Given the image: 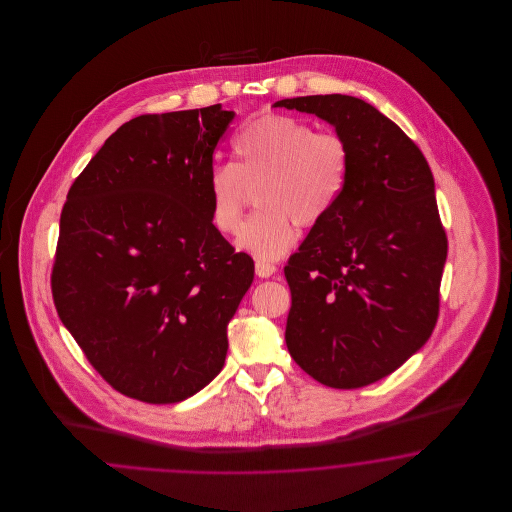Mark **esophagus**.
Here are the masks:
<instances>
[{"label":"esophagus","mask_w":512,"mask_h":512,"mask_svg":"<svg viewBox=\"0 0 512 512\" xmlns=\"http://www.w3.org/2000/svg\"><path fill=\"white\" fill-rule=\"evenodd\" d=\"M274 272H276V267L272 263H267V261H257L255 263V274L259 278H270Z\"/></svg>","instance_id":"esophagus-1"}]
</instances>
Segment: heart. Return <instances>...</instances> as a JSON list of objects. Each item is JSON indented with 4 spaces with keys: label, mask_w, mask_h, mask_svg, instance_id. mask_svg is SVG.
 <instances>
[{
    "label": "heart",
    "mask_w": 512,
    "mask_h": 512,
    "mask_svg": "<svg viewBox=\"0 0 512 512\" xmlns=\"http://www.w3.org/2000/svg\"><path fill=\"white\" fill-rule=\"evenodd\" d=\"M236 163H217L209 172L211 222L220 234L240 228L249 192L261 209L247 220L238 247L259 261L284 257L299 226H313L340 201L349 176V147L332 132L290 115H263L234 138Z\"/></svg>",
    "instance_id": "b5f03b06"
}]
</instances>
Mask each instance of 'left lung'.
<instances>
[{
  "mask_svg": "<svg viewBox=\"0 0 512 512\" xmlns=\"http://www.w3.org/2000/svg\"><path fill=\"white\" fill-rule=\"evenodd\" d=\"M274 107L332 124L351 155L340 201L284 267L286 345L320 384L363 388L420 351L438 322L447 236L434 176L413 140L363 99L305 96Z\"/></svg>",
  "mask_w": 512,
  "mask_h": 512,
  "instance_id": "left-lung-1",
  "label": "left lung"
}]
</instances>
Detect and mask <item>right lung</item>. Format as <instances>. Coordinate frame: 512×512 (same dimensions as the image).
I'll use <instances>...</instances> for the list:
<instances>
[{"mask_svg":"<svg viewBox=\"0 0 512 512\" xmlns=\"http://www.w3.org/2000/svg\"><path fill=\"white\" fill-rule=\"evenodd\" d=\"M234 111L142 115L111 134L61 213L51 292L117 391L178 403L224 366L226 326L255 265L211 222L209 172Z\"/></svg>","mask_w":512,"mask_h":512,"instance_id":"right-lung-1","label":"right lung"}]
</instances>
